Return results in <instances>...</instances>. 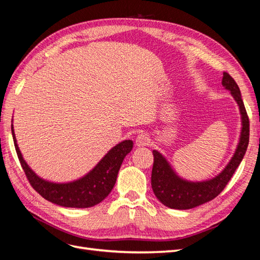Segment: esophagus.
<instances>
[{
    "label": "esophagus",
    "mask_w": 260,
    "mask_h": 260,
    "mask_svg": "<svg viewBox=\"0 0 260 260\" xmlns=\"http://www.w3.org/2000/svg\"><path fill=\"white\" fill-rule=\"evenodd\" d=\"M149 143H151V139L144 132L139 133V136L136 139V144L137 146H147Z\"/></svg>",
    "instance_id": "esophagus-1"
}]
</instances>
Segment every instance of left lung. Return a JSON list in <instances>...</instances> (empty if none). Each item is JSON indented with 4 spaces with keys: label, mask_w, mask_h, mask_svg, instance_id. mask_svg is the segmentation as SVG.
Here are the masks:
<instances>
[{
    "label": "left lung",
    "mask_w": 260,
    "mask_h": 260,
    "mask_svg": "<svg viewBox=\"0 0 260 260\" xmlns=\"http://www.w3.org/2000/svg\"><path fill=\"white\" fill-rule=\"evenodd\" d=\"M222 85L226 90L231 91L232 96L239 104L242 115V132L237 151L221 174L203 182H188L179 178L165 157L157 151H153L152 187L156 198L165 206L174 209H190L214 200L223 191L246 153L249 142V119L241 96L240 88L233 78L225 72L222 77Z\"/></svg>",
    "instance_id": "8db88e82"
}]
</instances>
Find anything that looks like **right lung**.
Wrapping results in <instances>:
<instances>
[{"mask_svg": "<svg viewBox=\"0 0 260 260\" xmlns=\"http://www.w3.org/2000/svg\"><path fill=\"white\" fill-rule=\"evenodd\" d=\"M12 135L18 159L31 186L46 201L59 206L73 208L92 207L107 198L116 183L123 158L131 152L133 146L131 140H125L113 147L94 169L83 178L69 183H53L39 178L23 160L16 143L13 124Z\"/></svg>", "mask_w": 260, "mask_h": 260, "instance_id": "obj_1", "label": "right lung"}]
</instances>
